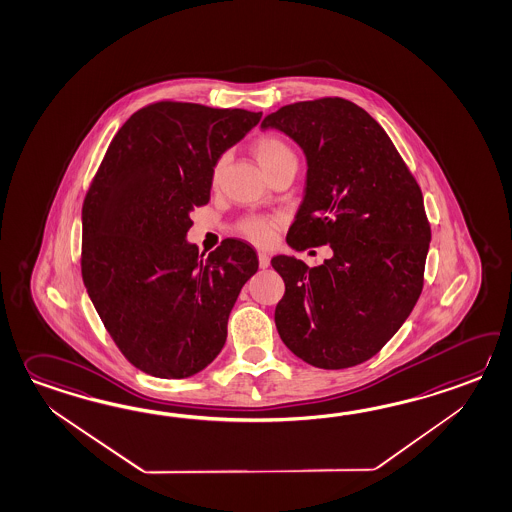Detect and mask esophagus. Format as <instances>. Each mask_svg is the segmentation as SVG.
Wrapping results in <instances>:
<instances>
[{"label":"esophagus","instance_id":"esophagus-1","mask_svg":"<svg viewBox=\"0 0 512 512\" xmlns=\"http://www.w3.org/2000/svg\"><path fill=\"white\" fill-rule=\"evenodd\" d=\"M259 266H261L262 270L270 266V257H268V253H264V251H259Z\"/></svg>","mask_w":512,"mask_h":512}]
</instances>
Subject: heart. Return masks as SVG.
<instances>
[{
    "mask_svg": "<svg viewBox=\"0 0 512 512\" xmlns=\"http://www.w3.org/2000/svg\"><path fill=\"white\" fill-rule=\"evenodd\" d=\"M251 148H253V154L259 161L262 171L266 172V176L283 165H296V152L284 141L283 137L264 134L253 141ZM224 161H226L224 158L216 159V163L213 165L211 180L215 185L222 178ZM273 231H275V226L268 218H246L239 224L240 235L259 246L272 242Z\"/></svg>",
    "mask_w": 512,
    "mask_h": 512,
    "instance_id": "1",
    "label": "heart"
}]
</instances>
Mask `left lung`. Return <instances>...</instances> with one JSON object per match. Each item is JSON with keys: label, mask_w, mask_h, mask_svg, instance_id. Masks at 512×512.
<instances>
[{"label": "left lung", "mask_w": 512, "mask_h": 512, "mask_svg": "<svg viewBox=\"0 0 512 512\" xmlns=\"http://www.w3.org/2000/svg\"><path fill=\"white\" fill-rule=\"evenodd\" d=\"M261 128L292 137L307 158V189L288 246L332 250L316 268L273 257L284 281L275 307L279 336L319 369L362 364L393 338L421 296L432 240L421 187L386 130L351 101L288 104L266 115Z\"/></svg>", "instance_id": "obj_1"}]
</instances>
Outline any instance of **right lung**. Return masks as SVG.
<instances>
[{
	"mask_svg": "<svg viewBox=\"0 0 512 512\" xmlns=\"http://www.w3.org/2000/svg\"><path fill=\"white\" fill-rule=\"evenodd\" d=\"M262 112L148 104L119 128L82 205V281L126 360L147 375L187 378L215 360L242 286L259 268L250 244L207 257L187 242L209 202L216 159Z\"/></svg>",
	"mask_w": 512,
	"mask_h": 512,
	"instance_id": "right-lung-1",
	"label": "right lung"
}]
</instances>
